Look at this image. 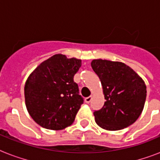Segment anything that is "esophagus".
<instances>
[{"label": "esophagus", "mask_w": 160, "mask_h": 160, "mask_svg": "<svg viewBox=\"0 0 160 160\" xmlns=\"http://www.w3.org/2000/svg\"><path fill=\"white\" fill-rule=\"evenodd\" d=\"M91 100H92V96H89V97H86L85 99V103H87V104L90 103V101H91Z\"/></svg>", "instance_id": "1"}]
</instances>
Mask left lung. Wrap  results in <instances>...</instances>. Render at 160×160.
I'll return each instance as SVG.
<instances>
[{
  "mask_svg": "<svg viewBox=\"0 0 160 160\" xmlns=\"http://www.w3.org/2000/svg\"><path fill=\"white\" fill-rule=\"evenodd\" d=\"M91 67L100 78L105 99L104 106L94 112L96 124L111 131L134 124L146 100V85L142 78L119 61L93 60Z\"/></svg>",
  "mask_w": 160,
  "mask_h": 160,
  "instance_id": "1",
  "label": "left lung"
}]
</instances>
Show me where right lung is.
<instances>
[{
	"instance_id": "1",
	"label": "right lung",
	"mask_w": 160,
	"mask_h": 160,
	"mask_svg": "<svg viewBox=\"0 0 160 160\" xmlns=\"http://www.w3.org/2000/svg\"><path fill=\"white\" fill-rule=\"evenodd\" d=\"M81 60L57 54L40 64L25 85L26 109L43 128L60 130L70 126L84 102L74 75Z\"/></svg>"
}]
</instances>
